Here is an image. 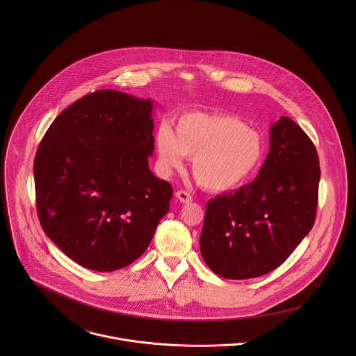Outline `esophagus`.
Masks as SVG:
<instances>
[{
	"label": "esophagus",
	"instance_id": "34e87169",
	"mask_svg": "<svg viewBox=\"0 0 356 356\" xmlns=\"http://www.w3.org/2000/svg\"><path fill=\"white\" fill-rule=\"evenodd\" d=\"M175 197H177L181 203L184 204L191 203V202L193 200V197L191 196V193L186 192V191H178V192L175 193Z\"/></svg>",
	"mask_w": 356,
	"mask_h": 356
}]
</instances>
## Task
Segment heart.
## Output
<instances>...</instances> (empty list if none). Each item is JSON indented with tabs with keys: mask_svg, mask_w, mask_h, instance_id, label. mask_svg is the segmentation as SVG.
Returning <instances> with one entry per match:
<instances>
[{
	"mask_svg": "<svg viewBox=\"0 0 356 356\" xmlns=\"http://www.w3.org/2000/svg\"><path fill=\"white\" fill-rule=\"evenodd\" d=\"M163 172L170 174L192 157L196 181L208 191L223 192L245 182L259 167L264 141L259 131L241 120L219 115L191 112L182 115L174 131L160 126L154 136Z\"/></svg>",
	"mask_w": 356,
	"mask_h": 356,
	"instance_id": "b5f03b06",
	"label": "heart"
}]
</instances>
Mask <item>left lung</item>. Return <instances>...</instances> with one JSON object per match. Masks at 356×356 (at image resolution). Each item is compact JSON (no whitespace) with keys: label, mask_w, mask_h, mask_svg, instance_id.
Wrapping results in <instances>:
<instances>
[{"label":"left lung","mask_w":356,"mask_h":356,"mask_svg":"<svg viewBox=\"0 0 356 356\" xmlns=\"http://www.w3.org/2000/svg\"><path fill=\"white\" fill-rule=\"evenodd\" d=\"M321 170L308 136L291 118L270 127V152L257 177L207 203L200 251L227 280H248L281 266L312 229Z\"/></svg>","instance_id":"left-lung-1"}]
</instances>
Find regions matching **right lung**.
Returning a JSON list of instances; mask_svg holds the SVG:
<instances>
[{
  "label": "right lung",
  "instance_id": "1",
  "mask_svg": "<svg viewBox=\"0 0 356 356\" xmlns=\"http://www.w3.org/2000/svg\"><path fill=\"white\" fill-rule=\"evenodd\" d=\"M153 102L97 90L65 108L34 160L45 234L75 263L115 271L145 252L172 188L154 177Z\"/></svg>",
  "mask_w": 356,
  "mask_h": 356
}]
</instances>
